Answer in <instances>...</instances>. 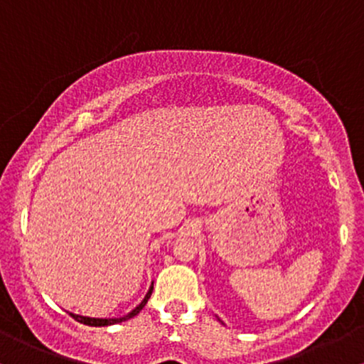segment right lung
<instances>
[{"label": "right lung", "mask_w": 364, "mask_h": 364, "mask_svg": "<svg viewBox=\"0 0 364 364\" xmlns=\"http://www.w3.org/2000/svg\"><path fill=\"white\" fill-rule=\"evenodd\" d=\"M152 289H154V282L150 284V287H149L147 294H145V298L141 299V301H140L139 304H136V306L133 308L132 311L128 313V315L119 316V318H92V316L75 315V313H70V315H72L73 318L77 320V321H80V323H83V325H89V327H107V325H116V323H121V321H127V320H129V318H133V316H135V315H139V313L141 311V308H144L145 304H147L149 298H150V294H152Z\"/></svg>", "instance_id": "obj_1"}]
</instances>
